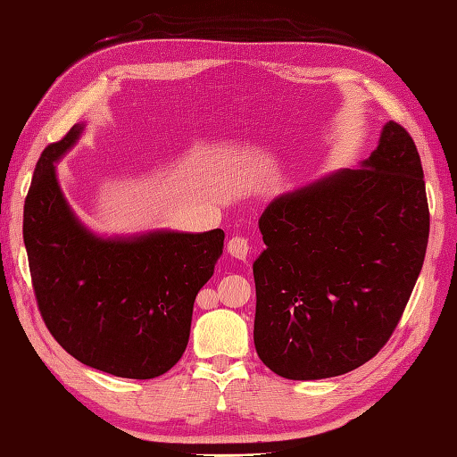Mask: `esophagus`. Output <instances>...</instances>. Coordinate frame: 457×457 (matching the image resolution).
Wrapping results in <instances>:
<instances>
[{
  "label": "esophagus",
  "mask_w": 457,
  "mask_h": 457,
  "mask_svg": "<svg viewBox=\"0 0 457 457\" xmlns=\"http://www.w3.org/2000/svg\"><path fill=\"white\" fill-rule=\"evenodd\" d=\"M250 242L245 237H232L227 245V252L237 260H246L250 256Z\"/></svg>",
  "instance_id": "esophagus-1"
}]
</instances>
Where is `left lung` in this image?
<instances>
[{"label": "left lung", "mask_w": 457, "mask_h": 457, "mask_svg": "<svg viewBox=\"0 0 457 457\" xmlns=\"http://www.w3.org/2000/svg\"><path fill=\"white\" fill-rule=\"evenodd\" d=\"M258 227L260 360L297 381L363 366L397 327L427 254V187L411 135L385 123L358 168L276 197Z\"/></svg>", "instance_id": "obj_1"}]
</instances>
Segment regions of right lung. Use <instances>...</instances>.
<instances>
[{"instance_id": "1", "label": "right lung", "mask_w": 457, "mask_h": 457, "mask_svg": "<svg viewBox=\"0 0 457 457\" xmlns=\"http://www.w3.org/2000/svg\"><path fill=\"white\" fill-rule=\"evenodd\" d=\"M86 125L45 148L23 212V238L40 314L86 366L127 379L166 373L186 352L199 289L211 279L225 232L148 230L101 237L60 187L56 164Z\"/></svg>"}]
</instances>
